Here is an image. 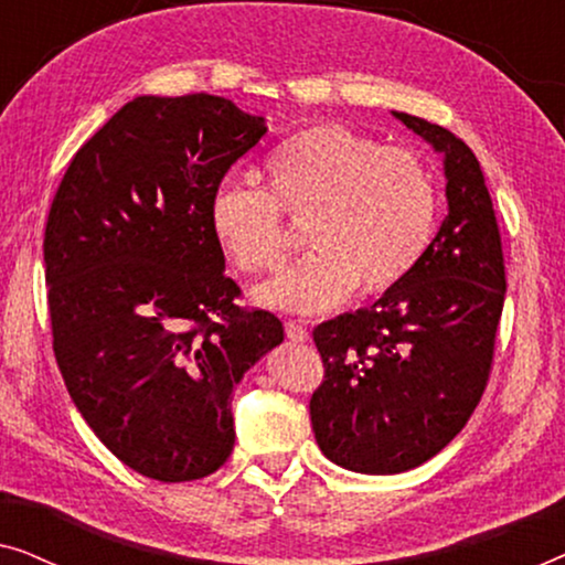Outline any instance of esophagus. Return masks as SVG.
Listing matches in <instances>:
<instances>
[{
    "mask_svg": "<svg viewBox=\"0 0 565 565\" xmlns=\"http://www.w3.org/2000/svg\"><path fill=\"white\" fill-rule=\"evenodd\" d=\"M285 334H288L290 342H296V344L308 342V331H306V327H300L298 321H285Z\"/></svg>",
    "mask_w": 565,
    "mask_h": 565,
    "instance_id": "esophagus-1",
    "label": "esophagus"
}]
</instances>
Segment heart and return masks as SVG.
<instances>
[{"mask_svg": "<svg viewBox=\"0 0 565 565\" xmlns=\"http://www.w3.org/2000/svg\"><path fill=\"white\" fill-rule=\"evenodd\" d=\"M265 177L267 190L218 184L207 226L238 269L257 275L280 267L292 246L280 211L306 223L313 252L254 290L275 311L323 313L354 288L381 296L412 273L435 231L437 182L427 161L339 122L285 138Z\"/></svg>", "mask_w": 565, "mask_h": 565, "instance_id": "1", "label": "heart"}]
</instances>
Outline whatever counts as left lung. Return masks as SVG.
<instances>
[{
  "label": "left lung",
  "instance_id": "obj_1",
  "mask_svg": "<svg viewBox=\"0 0 565 565\" xmlns=\"http://www.w3.org/2000/svg\"><path fill=\"white\" fill-rule=\"evenodd\" d=\"M445 169L447 215L412 273L370 308L313 329L323 383L316 443L354 473H404L443 450L489 381L507 277L493 203L476 153L435 122L393 113Z\"/></svg>",
  "mask_w": 565,
  "mask_h": 565
}]
</instances>
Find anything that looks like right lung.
Returning a JSON list of instances; mask_svg holds the SVG:
<instances>
[{"mask_svg":"<svg viewBox=\"0 0 565 565\" xmlns=\"http://www.w3.org/2000/svg\"><path fill=\"white\" fill-rule=\"evenodd\" d=\"M267 134L226 97L141 95L76 151L43 238L53 352L115 458L195 481L234 450L231 393L285 339L244 311L207 226L223 174Z\"/></svg>","mask_w":565,"mask_h":565,"instance_id":"add662e5","label":"right lung"}]
</instances>
